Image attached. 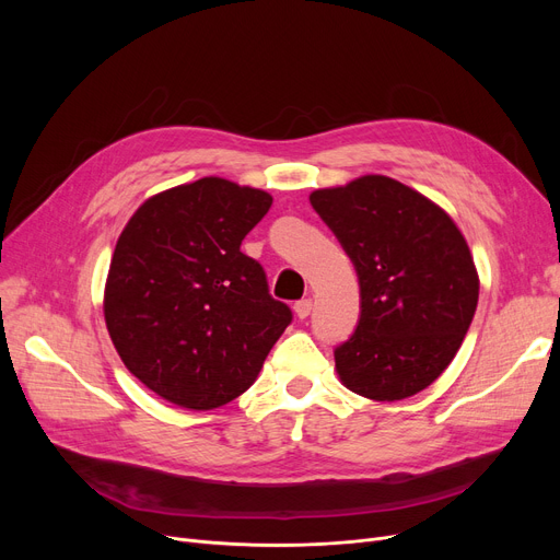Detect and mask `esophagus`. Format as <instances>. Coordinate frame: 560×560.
<instances>
[{
  "mask_svg": "<svg viewBox=\"0 0 560 560\" xmlns=\"http://www.w3.org/2000/svg\"><path fill=\"white\" fill-rule=\"evenodd\" d=\"M292 308H295V315L300 319H306L313 311V300H300V302H295V306H292Z\"/></svg>",
  "mask_w": 560,
  "mask_h": 560,
  "instance_id": "esophagus-1",
  "label": "esophagus"
}]
</instances>
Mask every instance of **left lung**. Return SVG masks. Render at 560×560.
I'll return each mask as SVG.
<instances>
[{"label":"left lung","mask_w":560,"mask_h":560,"mask_svg":"<svg viewBox=\"0 0 560 560\" xmlns=\"http://www.w3.org/2000/svg\"><path fill=\"white\" fill-rule=\"evenodd\" d=\"M308 199L361 285L357 331L334 349L340 381L376 401L424 390L456 357L479 302L463 233L431 199L381 174Z\"/></svg>","instance_id":"8db88e82"}]
</instances>
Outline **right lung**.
<instances>
[{"label":"right lung","instance_id":"obj_1","mask_svg":"<svg viewBox=\"0 0 560 560\" xmlns=\"http://www.w3.org/2000/svg\"><path fill=\"white\" fill-rule=\"evenodd\" d=\"M265 190L203 176L147 199L117 238L104 290L110 340L159 397L211 410L243 395L292 322L241 252Z\"/></svg>","mask_w":560,"mask_h":560}]
</instances>
